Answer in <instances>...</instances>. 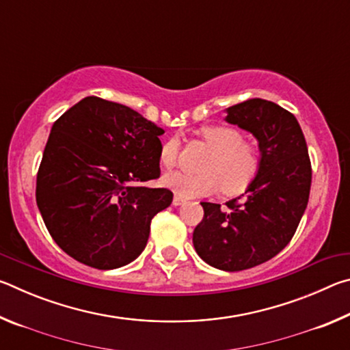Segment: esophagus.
I'll return each mask as SVG.
<instances>
[{"instance_id": "1", "label": "esophagus", "mask_w": 350, "mask_h": 350, "mask_svg": "<svg viewBox=\"0 0 350 350\" xmlns=\"http://www.w3.org/2000/svg\"><path fill=\"white\" fill-rule=\"evenodd\" d=\"M183 202H185V200H183L180 196H174V199H173V205H174V206H179V205H182Z\"/></svg>"}]
</instances>
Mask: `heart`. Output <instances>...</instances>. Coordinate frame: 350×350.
Instances as JSON below:
<instances>
[{
    "label": "heart",
    "instance_id": "1",
    "mask_svg": "<svg viewBox=\"0 0 350 350\" xmlns=\"http://www.w3.org/2000/svg\"><path fill=\"white\" fill-rule=\"evenodd\" d=\"M199 137L211 148L202 163L200 173L174 171L162 177L163 185L183 199L210 196L222 191L234 196L244 191L256 177L260 157L256 146L244 140L242 134L232 126L205 125L199 128ZM180 140L170 137L161 148L159 161L162 167L173 168L179 161Z\"/></svg>",
    "mask_w": 350,
    "mask_h": 350
}]
</instances>
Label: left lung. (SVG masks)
I'll return each mask as SVG.
<instances>
[{
  "mask_svg": "<svg viewBox=\"0 0 350 350\" xmlns=\"http://www.w3.org/2000/svg\"><path fill=\"white\" fill-rule=\"evenodd\" d=\"M225 120L256 137L260 167L245 194L227 206L200 202L204 219L193 244L211 267L239 271L276 256L298 228L309 202L312 167L292 112L262 98L230 106Z\"/></svg>",
  "mask_w": 350,
  "mask_h": 350,
  "instance_id": "1",
  "label": "left lung"
}]
</instances>
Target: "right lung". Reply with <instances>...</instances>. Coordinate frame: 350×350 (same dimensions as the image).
<instances>
[{
  "label": "right lung",
  "instance_id": "1",
  "mask_svg": "<svg viewBox=\"0 0 350 350\" xmlns=\"http://www.w3.org/2000/svg\"><path fill=\"white\" fill-rule=\"evenodd\" d=\"M165 131L125 105L86 97L51 129L37 174V205L64 253L94 269L134 260L146 247L151 219L173 202L161 176Z\"/></svg>",
  "mask_w": 350,
  "mask_h": 350
}]
</instances>
